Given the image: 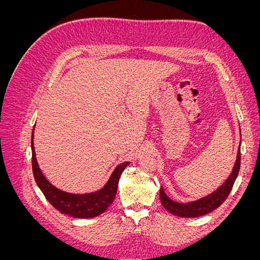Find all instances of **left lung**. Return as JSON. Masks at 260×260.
<instances>
[{"instance_id":"8db88e82","label":"left lung","mask_w":260,"mask_h":260,"mask_svg":"<svg viewBox=\"0 0 260 260\" xmlns=\"http://www.w3.org/2000/svg\"><path fill=\"white\" fill-rule=\"evenodd\" d=\"M240 135H241V130H240ZM240 146H241V142H240ZM240 146L238 149L237 160H235L232 172L216 191L206 196H204V198L200 200L192 201L188 203H179L169 199L161 186L159 191V199L164 208L168 210L172 215H176L178 217H185V218H194V217L207 215L208 212H211L212 210L218 208L226 200L228 196H229L235 180L238 178L239 171H240V165H241V147Z\"/></svg>"}]
</instances>
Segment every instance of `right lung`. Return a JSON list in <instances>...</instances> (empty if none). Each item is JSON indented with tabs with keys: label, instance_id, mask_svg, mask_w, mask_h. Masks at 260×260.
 Instances as JSON below:
<instances>
[{
	"label": "right lung",
	"instance_id": "add662e5",
	"mask_svg": "<svg viewBox=\"0 0 260 260\" xmlns=\"http://www.w3.org/2000/svg\"><path fill=\"white\" fill-rule=\"evenodd\" d=\"M34 133L35 128L31 135V151H32V171L36 182L39 188L44 194L45 199L50 202L51 205L56 208L59 212L74 218H94L103 214L107 208L112 205L117 193L118 182L124 168L130 164L124 161L119 164L114 169L113 174L109 177L107 182L100 190L85 194H75L59 190L54 186L50 181L46 179L39 167L35 145H34Z\"/></svg>",
	"mask_w": 260,
	"mask_h": 260
}]
</instances>
